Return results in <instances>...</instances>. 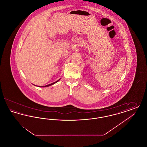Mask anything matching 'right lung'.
I'll return each instance as SVG.
<instances>
[{
    "instance_id": "1",
    "label": "right lung",
    "mask_w": 147,
    "mask_h": 147,
    "mask_svg": "<svg viewBox=\"0 0 147 147\" xmlns=\"http://www.w3.org/2000/svg\"><path fill=\"white\" fill-rule=\"evenodd\" d=\"M60 79H59L58 80H57V81H56L55 82H54V83H51V84H49V85H45V86H41V87H47V86H51V85H53V84H55L57 82H58L59 80Z\"/></svg>"
}]
</instances>
